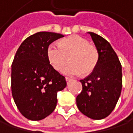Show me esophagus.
Listing matches in <instances>:
<instances>
[{
    "mask_svg": "<svg viewBox=\"0 0 133 133\" xmlns=\"http://www.w3.org/2000/svg\"><path fill=\"white\" fill-rule=\"evenodd\" d=\"M65 79H66V82L68 84L71 81V78H68V77H66V78H65Z\"/></svg>",
    "mask_w": 133,
    "mask_h": 133,
    "instance_id": "34e87169",
    "label": "esophagus"
}]
</instances>
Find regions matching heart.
Instances as JSON below:
<instances>
[{
	"label": "heart",
	"mask_w": 133,
	"mask_h": 133,
	"mask_svg": "<svg viewBox=\"0 0 133 133\" xmlns=\"http://www.w3.org/2000/svg\"><path fill=\"white\" fill-rule=\"evenodd\" d=\"M46 54L49 64L58 71L65 66L69 57L71 64L63 69V73L68 75L92 72L98 59L97 49L89 44L86 39L75 35L62 39L58 45L49 44Z\"/></svg>",
	"instance_id": "b5f03b06"
}]
</instances>
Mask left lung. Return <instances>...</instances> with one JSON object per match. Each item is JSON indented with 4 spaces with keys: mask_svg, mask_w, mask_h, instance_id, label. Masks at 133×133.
Instances as JSON below:
<instances>
[{
    "mask_svg": "<svg viewBox=\"0 0 133 133\" xmlns=\"http://www.w3.org/2000/svg\"><path fill=\"white\" fill-rule=\"evenodd\" d=\"M98 53L92 72L80 80L82 91L76 98L79 111L92 119H102L115 109L122 86V65L119 58L102 37L89 32Z\"/></svg>",
    "mask_w": 133,
    "mask_h": 133,
    "instance_id": "8db88e82",
    "label": "left lung"
}]
</instances>
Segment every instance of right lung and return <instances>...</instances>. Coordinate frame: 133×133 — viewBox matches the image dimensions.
Wrapping results in <instances>:
<instances>
[{"mask_svg": "<svg viewBox=\"0 0 133 133\" xmlns=\"http://www.w3.org/2000/svg\"><path fill=\"white\" fill-rule=\"evenodd\" d=\"M63 35L41 31L27 38L17 49L11 65V92L20 112L28 119L48 116L57 105V94L67 85L65 76L51 66L47 48Z\"/></svg>", "mask_w": 133, "mask_h": 133, "instance_id": "add662e5", "label": "right lung"}]
</instances>
